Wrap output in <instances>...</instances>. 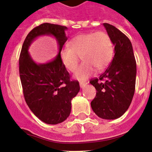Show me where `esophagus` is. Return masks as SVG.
<instances>
[{"instance_id": "1", "label": "esophagus", "mask_w": 152, "mask_h": 152, "mask_svg": "<svg viewBox=\"0 0 152 152\" xmlns=\"http://www.w3.org/2000/svg\"><path fill=\"white\" fill-rule=\"evenodd\" d=\"M87 85H88V82H80V87L81 88H84Z\"/></svg>"}]
</instances>
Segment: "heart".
I'll list each match as a JSON object with an SVG mask.
<instances>
[{
    "instance_id": "obj_1",
    "label": "heart",
    "mask_w": 152,
    "mask_h": 152,
    "mask_svg": "<svg viewBox=\"0 0 152 152\" xmlns=\"http://www.w3.org/2000/svg\"><path fill=\"white\" fill-rule=\"evenodd\" d=\"M69 48L61 50V60L67 71L74 72L79 58L84 61L75 74V77L84 81L94 73L95 68H105L112 59L113 43L106 32L98 31L81 34L69 42Z\"/></svg>"
}]
</instances>
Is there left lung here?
<instances>
[{
    "mask_svg": "<svg viewBox=\"0 0 152 152\" xmlns=\"http://www.w3.org/2000/svg\"><path fill=\"white\" fill-rule=\"evenodd\" d=\"M103 25L115 45V56L99 78L90 81L97 90L91 106L99 118L114 120L122 116L132 103L137 68L133 48L128 37L115 26L107 23Z\"/></svg>",
    "mask_w": 152,
    "mask_h": 152,
    "instance_id": "8db88e82",
    "label": "left lung"
}]
</instances>
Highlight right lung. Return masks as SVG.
Segmentation results:
<instances>
[{"mask_svg": "<svg viewBox=\"0 0 152 152\" xmlns=\"http://www.w3.org/2000/svg\"><path fill=\"white\" fill-rule=\"evenodd\" d=\"M65 26L44 23L32 29L22 45L19 58V73L24 99L31 111L43 122L57 124L70 115L71 100L80 91L77 81H71L64 67L60 53L67 37ZM56 37L59 52L52 61L45 64L33 61L28 52L31 43L37 37Z\"/></svg>", "mask_w": 152, "mask_h": 152, "instance_id": "right-lung-1", "label": "right lung"}]
</instances>
